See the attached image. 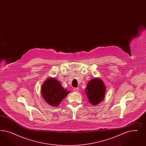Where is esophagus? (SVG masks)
Masks as SVG:
<instances>
[{
  "label": "esophagus",
  "mask_w": 146,
  "mask_h": 146,
  "mask_svg": "<svg viewBox=\"0 0 146 146\" xmlns=\"http://www.w3.org/2000/svg\"><path fill=\"white\" fill-rule=\"evenodd\" d=\"M73 90L75 92H78L79 91V88H73Z\"/></svg>",
  "instance_id": "esophagus-1"
}]
</instances>
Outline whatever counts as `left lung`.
<instances>
[{
  "mask_svg": "<svg viewBox=\"0 0 146 146\" xmlns=\"http://www.w3.org/2000/svg\"><path fill=\"white\" fill-rule=\"evenodd\" d=\"M89 102L95 106L103 101L106 92V87L102 80L96 78L90 80L85 89Z\"/></svg>",
  "mask_w": 146,
  "mask_h": 146,
  "instance_id": "1",
  "label": "left lung"
}]
</instances>
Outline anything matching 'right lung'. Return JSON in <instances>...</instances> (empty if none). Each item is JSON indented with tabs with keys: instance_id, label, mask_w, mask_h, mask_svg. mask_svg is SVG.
<instances>
[{
	"instance_id": "add662e5",
	"label": "right lung",
	"mask_w": 146,
	"mask_h": 146,
	"mask_svg": "<svg viewBox=\"0 0 146 146\" xmlns=\"http://www.w3.org/2000/svg\"><path fill=\"white\" fill-rule=\"evenodd\" d=\"M41 94L45 101L51 106L57 107L70 93L63 88L60 82L53 78H49L41 87Z\"/></svg>"
}]
</instances>
